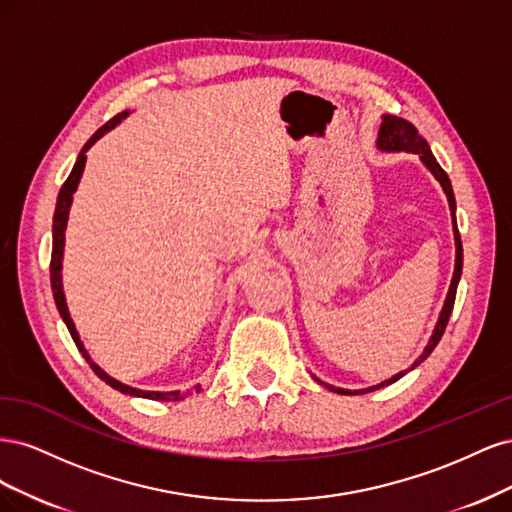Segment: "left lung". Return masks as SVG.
Wrapping results in <instances>:
<instances>
[{
  "label": "left lung",
  "mask_w": 512,
  "mask_h": 512,
  "mask_svg": "<svg viewBox=\"0 0 512 512\" xmlns=\"http://www.w3.org/2000/svg\"><path fill=\"white\" fill-rule=\"evenodd\" d=\"M378 149L382 151H408V153H416L418 158H421V162L429 168V173L436 177L442 185V190L448 198V207H451V213H453V232H455V273H453V280H451V288H448V294H446V301H444V307L440 312V318H438V324L436 329H433V335L429 339V344L425 346L423 354L418 356V359L414 361V365L410 369H414L416 365H421L427 356L433 352V348L438 346V342L444 335V329L448 324V318H451V312H453V305H455V294H457V284H459V277H461V267H463V247H461V237H459V230H457V220H455V194H453V188H451V179H448V175L442 170V166L436 162V158H433V153L427 145L425 138L418 134V130L412 126L410 121L401 119V117H395V115H382V123H380V132H378ZM401 376H406V371H399L397 376L384 380L376 386H369V389H361V391H346V389H335V386H329L331 391L339 393V395H359V393H369V391H376V389H382V386H389L393 382H397Z\"/></svg>",
  "instance_id": "8db88e82"
}]
</instances>
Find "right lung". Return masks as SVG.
Masks as SVG:
<instances>
[{"instance_id": "right-lung-1", "label": "right lung", "mask_w": 512, "mask_h": 512, "mask_svg": "<svg viewBox=\"0 0 512 512\" xmlns=\"http://www.w3.org/2000/svg\"><path fill=\"white\" fill-rule=\"evenodd\" d=\"M130 113L128 111H123V113H119V115H115L111 121H106L104 126L89 138V141L85 143V147L81 149V153H79V158H76V164H74V168H72V173H70V177L66 179V183L61 185V190H59V196H57V205H55V215H53V252H51V288H53V297H55V305H57V309H59V314H61V318H64V322H66V327H68V331H70V335H72V339H74V344H76V348H79V352L83 354V359L89 363V367L94 369V374L100 378V380H104L108 386H113L115 391H121V393H126V395H132V397H145V399H158V401H179V399H183L185 395L181 393V391H141V389H134V386H128V384H123V382H119V380H115V378H111L106 374L104 369H100L94 361H91V356L87 354V350H85V346H83V342H81V337H79V333H76V329H74V322H72V318H70V312H68V305H66V294H64V284H61V260H64V243H66V224H68V213H70V207H72V194L76 192V188H79V181H81V177H83V168H85V160H87V149L94 145L98 138H102L108 130H113L117 123L121 121V119H126ZM198 389H200V384L196 386V393H198ZM190 395V393H188Z\"/></svg>"}]
</instances>
